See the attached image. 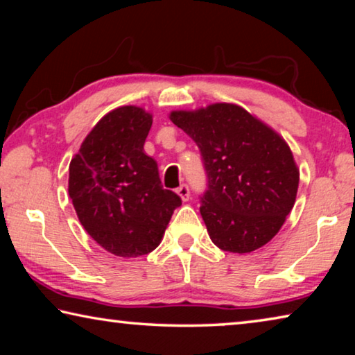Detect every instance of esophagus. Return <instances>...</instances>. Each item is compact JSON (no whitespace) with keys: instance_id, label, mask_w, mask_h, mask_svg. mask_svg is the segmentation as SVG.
I'll return each instance as SVG.
<instances>
[{"instance_id":"esophagus-1","label":"esophagus","mask_w":355,"mask_h":355,"mask_svg":"<svg viewBox=\"0 0 355 355\" xmlns=\"http://www.w3.org/2000/svg\"><path fill=\"white\" fill-rule=\"evenodd\" d=\"M177 194L180 196V199H182L183 202H186V200H189V188H188V184H182L180 186V188L177 189Z\"/></svg>"}]
</instances>
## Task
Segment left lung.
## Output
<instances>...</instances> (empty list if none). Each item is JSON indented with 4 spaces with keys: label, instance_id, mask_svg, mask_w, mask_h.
Wrapping results in <instances>:
<instances>
[{
    "label": "left lung",
    "instance_id": "8db88e82",
    "mask_svg": "<svg viewBox=\"0 0 355 355\" xmlns=\"http://www.w3.org/2000/svg\"><path fill=\"white\" fill-rule=\"evenodd\" d=\"M200 148L208 177L200 214L219 249L249 254L271 241L294 207L299 169L284 137L233 103L172 111Z\"/></svg>",
    "mask_w": 355,
    "mask_h": 355
}]
</instances>
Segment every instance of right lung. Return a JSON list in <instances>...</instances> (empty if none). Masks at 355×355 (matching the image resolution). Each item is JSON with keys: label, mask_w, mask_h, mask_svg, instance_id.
<instances>
[{"label": "right lung", "mask_w": 355, "mask_h": 355, "mask_svg": "<svg viewBox=\"0 0 355 355\" xmlns=\"http://www.w3.org/2000/svg\"><path fill=\"white\" fill-rule=\"evenodd\" d=\"M152 114L120 106L98 120L69 167L78 219L112 255L141 257L158 248L182 199L161 184L158 164L144 152Z\"/></svg>", "instance_id": "right-lung-1"}]
</instances>
